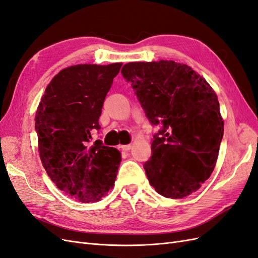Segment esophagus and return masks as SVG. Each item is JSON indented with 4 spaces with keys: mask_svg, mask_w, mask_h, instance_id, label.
<instances>
[{
    "mask_svg": "<svg viewBox=\"0 0 258 258\" xmlns=\"http://www.w3.org/2000/svg\"><path fill=\"white\" fill-rule=\"evenodd\" d=\"M131 144H127V145H120V148L122 151H124V152H128V151H130L131 150Z\"/></svg>",
    "mask_w": 258,
    "mask_h": 258,
    "instance_id": "obj_1",
    "label": "esophagus"
}]
</instances>
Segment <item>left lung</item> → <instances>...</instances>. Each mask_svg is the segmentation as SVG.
<instances>
[{
    "label": "left lung",
    "mask_w": 258,
    "mask_h": 258,
    "mask_svg": "<svg viewBox=\"0 0 258 258\" xmlns=\"http://www.w3.org/2000/svg\"><path fill=\"white\" fill-rule=\"evenodd\" d=\"M121 75L159 126L143 165L148 182L166 198L197 191L213 172L224 135L216 93L190 67L171 60L130 62Z\"/></svg>",
    "instance_id": "8db88e82"
}]
</instances>
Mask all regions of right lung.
Listing matches in <instances>:
<instances>
[{"instance_id":"add662e5","label":"right lung","mask_w":258,"mask_h":258,"mask_svg":"<svg viewBox=\"0 0 258 258\" xmlns=\"http://www.w3.org/2000/svg\"><path fill=\"white\" fill-rule=\"evenodd\" d=\"M122 63L63 69L46 87L35 115L38 152L51 181L68 196L97 202L110 190L120 153L92 141L113 79Z\"/></svg>"}]
</instances>
